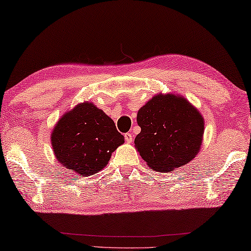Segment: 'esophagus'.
I'll list each match as a JSON object with an SVG mask.
<instances>
[{"mask_svg": "<svg viewBox=\"0 0 251 251\" xmlns=\"http://www.w3.org/2000/svg\"><path fill=\"white\" fill-rule=\"evenodd\" d=\"M125 141L127 142V143H132L133 142V134L132 133H125Z\"/></svg>", "mask_w": 251, "mask_h": 251, "instance_id": "1", "label": "esophagus"}]
</instances>
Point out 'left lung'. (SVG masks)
Returning <instances> with one entry per match:
<instances>
[{
  "instance_id": "8db88e82",
  "label": "left lung",
  "mask_w": 251,
  "mask_h": 251,
  "mask_svg": "<svg viewBox=\"0 0 251 251\" xmlns=\"http://www.w3.org/2000/svg\"><path fill=\"white\" fill-rule=\"evenodd\" d=\"M137 124L136 150L150 168L162 174L192 161L203 140V117L179 96L153 97L138 110Z\"/></svg>"
}]
</instances>
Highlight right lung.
Segmentation results:
<instances>
[{"label":"right lung","mask_w":251,"mask_h":251,"mask_svg":"<svg viewBox=\"0 0 251 251\" xmlns=\"http://www.w3.org/2000/svg\"><path fill=\"white\" fill-rule=\"evenodd\" d=\"M124 143L113 119L93 103L77 104L59 119L51 133L57 161L81 177L102 170Z\"/></svg>","instance_id":"right-lung-1"}]
</instances>
